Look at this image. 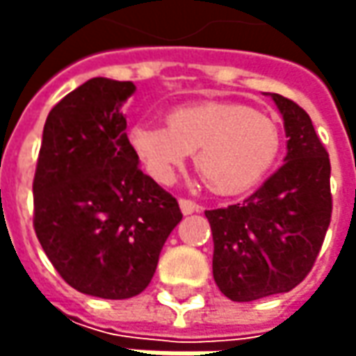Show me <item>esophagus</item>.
Segmentation results:
<instances>
[{"label": "esophagus", "mask_w": 356, "mask_h": 356, "mask_svg": "<svg viewBox=\"0 0 356 356\" xmlns=\"http://www.w3.org/2000/svg\"><path fill=\"white\" fill-rule=\"evenodd\" d=\"M178 204H180V210H182V213H194L200 210L198 204H196V202H192V200L180 198L178 200Z\"/></svg>", "instance_id": "obj_1"}]
</instances>
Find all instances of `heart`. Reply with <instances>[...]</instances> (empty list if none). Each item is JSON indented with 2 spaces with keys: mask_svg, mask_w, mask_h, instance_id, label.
<instances>
[{
  "mask_svg": "<svg viewBox=\"0 0 356 356\" xmlns=\"http://www.w3.org/2000/svg\"><path fill=\"white\" fill-rule=\"evenodd\" d=\"M130 144L148 174L170 184L188 154L196 152L200 180L216 194H239L273 166L281 130L273 118L238 103H194L168 113L166 127L138 124Z\"/></svg>",
  "mask_w": 356,
  "mask_h": 356,
  "instance_id": "heart-1",
  "label": "heart"
}]
</instances>
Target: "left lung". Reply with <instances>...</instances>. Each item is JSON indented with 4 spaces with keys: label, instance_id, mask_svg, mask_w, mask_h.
I'll list each match as a JSON object with an SVG mask.
<instances>
[{
    "label": "left lung",
    "instance_id": "left-lung-1",
    "mask_svg": "<svg viewBox=\"0 0 356 356\" xmlns=\"http://www.w3.org/2000/svg\"><path fill=\"white\" fill-rule=\"evenodd\" d=\"M285 120V164L241 204L206 210L213 280L232 301L285 293L309 275L331 224V162L309 115L271 95Z\"/></svg>",
    "mask_w": 356,
    "mask_h": 356
}]
</instances>
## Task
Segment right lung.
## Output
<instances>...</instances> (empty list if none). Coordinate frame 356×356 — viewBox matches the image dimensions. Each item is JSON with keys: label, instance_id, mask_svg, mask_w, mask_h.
I'll list each match as a JSON object with an SVG mask.
<instances>
[{"label": "right lung", "instance_id": "right-lung-1", "mask_svg": "<svg viewBox=\"0 0 356 356\" xmlns=\"http://www.w3.org/2000/svg\"><path fill=\"white\" fill-rule=\"evenodd\" d=\"M130 81L95 76L49 113L33 178V227L73 289L129 299L146 289L182 212L146 176L120 104Z\"/></svg>", "mask_w": 356, "mask_h": 356}]
</instances>
